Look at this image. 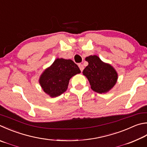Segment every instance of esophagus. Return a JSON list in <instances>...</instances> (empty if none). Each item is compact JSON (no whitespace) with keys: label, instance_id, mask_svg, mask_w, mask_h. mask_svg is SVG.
I'll use <instances>...</instances> for the list:
<instances>
[{"label":"esophagus","instance_id":"obj_1","mask_svg":"<svg viewBox=\"0 0 147 147\" xmlns=\"http://www.w3.org/2000/svg\"><path fill=\"white\" fill-rule=\"evenodd\" d=\"M78 67H79L80 69V71L82 72V71L84 70V65H83L82 64H81V63H80V64H78Z\"/></svg>","mask_w":147,"mask_h":147}]
</instances>
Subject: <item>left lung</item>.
<instances>
[{
	"label": "left lung",
	"instance_id": "left-lung-1",
	"mask_svg": "<svg viewBox=\"0 0 147 147\" xmlns=\"http://www.w3.org/2000/svg\"><path fill=\"white\" fill-rule=\"evenodd\" d=\"M85 60L89 64L82 73L89 82L91 89L104 94L113 89L118 78L115 69L109 63L103 62L97 55H90Z\"/></svg>",
	"mask_w": 147,
	"mask_h": 147
}]
</instances>
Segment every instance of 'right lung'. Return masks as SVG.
<instances>
[{"label":"right lung","instance_id":"obj_1","mask_svg":"<svg viewBox=\"0 0 147 147\" xmlns=\"http://www.w3.org/2000/svg\"><path fill=\"white\" fill-rule=\"evenodd\" d=\"M80 73L73 60L57 58L42 73L39 84L44 92L50 97H57L66 91L72 77Z\"/></svg>","mask_w":147,"mask_h":147}]
</instances>
